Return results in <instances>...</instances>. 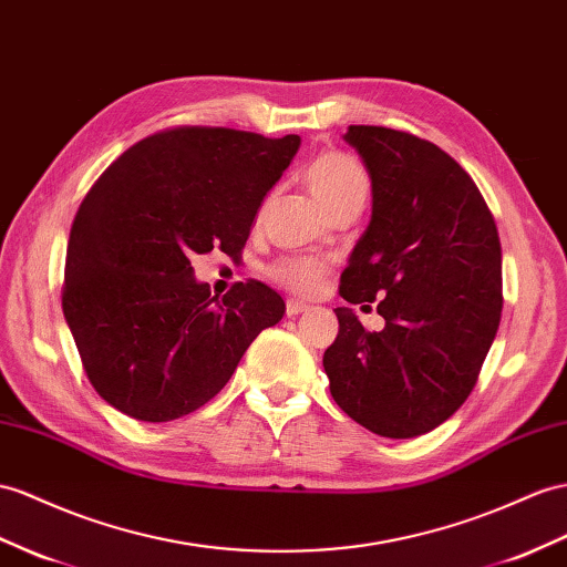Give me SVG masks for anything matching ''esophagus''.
Segmentation results:
<instances>
[{
	"mask_svg": "<svg viewBox=\"0 0 567 567\" xmlns=\"http://www.w3.org/2000/svg\"><path fill=\"white\" fill-rule=\"evenodd\" d=\"M285 311H287L289 318H295V316H299V313H303V311H309V303H303V301H299V299H287Z\"/></svg>",
	"mask_w": 567,
	"mask_h": 567,
	"instance_id": "obj_1",
	"label": "esophagus"
}]
</instances>
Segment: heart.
<instances>
[{
	"label": "heart",
	"mask_w": 567,
	"mask_h": 567,
	"mask_svg": "<svg viewBox=\"0 0 567 567\" xmlns=\"http://www.w3.org/2000/svg\"><path fill=\"white\" fill-rule=\"evenodd\" d=\"M303 184L326 213L340 208L342 203L364 200L369 192L367 172L361 169L357 159L344 153L318 155L303 172ZM270 275L292 292L313 295L328 275V264L307 256L280 258L270 266Z\"/></svg>",
	"instance_id": "1"
}]
</instances>
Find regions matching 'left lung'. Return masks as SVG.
I'll return each instance as SVG.
<instances>
[{
    "label": "left lung",
    "instance_id": "obj_1",
    "mask_svg": "<svg viewBox=\"0 0 567 567\" xmlns=\"http://www.w3.org/2000/svg\"><path fill=\"white\" fill-rule=\"evenodd\" d=\"M344 141L371 177V220L340 278L350 303L379 301L369 332L338 307L323 354L330 395L383 439L441 426L470 398L501 323V239L476 184L439 145L385 126Z\"/></svg>",
    "mask_w": 567,
    "mask_h": 567
}]
</instances>
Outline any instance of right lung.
Returning <instances> with one entry per match:
<instances>
[{
  "label": "right lung",
  "instance_id": "1",
  "mask_svg": "<svg viewBox=\"0 0 567 567\" xmlns=\"http://www.w3.org/2000/svg\"><path fill=\"white\" fill-rule=\"evenodd\" d=\"M299 136L179 126L138 141L103 172L71 225L62 309L97 395L138 422L213 400L282 297L237 282L220 299L192 258L237 256Z\"/></svg>",
  "mask_w": 567,
  "mask_h": 567
}]
</instances>
